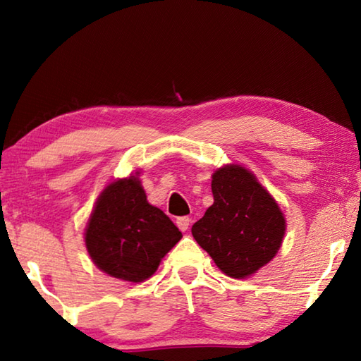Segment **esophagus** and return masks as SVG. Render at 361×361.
<instances>
[{"instance_id": "obj_1", "label": "esophagus", "mask_w": 361, "mask_h": 361, "mask_svg": "<svg viewBox=\"0 0 361 361\" xmlns=\"http://www.w3.org/2000/svg\"><path fill=\"white\" fill-rule=\"evenodd\" d=\"M176 226L185 232L189 229V226H191V218L189 216H181V218H176Z\"/></svg>"}]
</instances>
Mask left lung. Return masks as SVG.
Here are the masks:
<instances>
[{"label":"left lung","mask_w":361,"mask_h":361,"mask_svg":"<svg viewBox=\"0 0 361 361\" xmlns=\"http://www.w3.org/2000/svg\"><path fill=\"white\" fill-rule=\"evenodd\" d=\"M212 192L213 204L194 223L192 237L226 276H253L282 247L283 212L255 173L239 164L215 170Z\"/></svg>","instance_id":"8db88e82"}]
</instances>
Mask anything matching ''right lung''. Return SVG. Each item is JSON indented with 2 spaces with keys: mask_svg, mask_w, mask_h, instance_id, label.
I'll use <instances>...</instances> for the list:
<instances>
[{
  "mask_svg": "<svg viewBox=\"0 0 361 361\" xmlns=\"http://www.w3.org/2000/svg\"><path fill=\"white\" fill-rule=\"evenodd\" d=\"M138 176L130 173L103 189L84 232L94 264L132 283L148 280L183 237L172 219L146 200Z\"/></svg>",
  "mask_w": 361,
  "mask_h": 361,
  "instance_id": "right-lung-1",
  "label": "right lung"
}]
</instances>
